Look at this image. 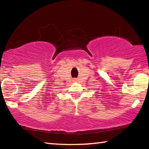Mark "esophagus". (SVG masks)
<instances>
[{"label": "esophagus", "instance_id": "obj_1", "mask_svg": "<svg viewBox=\"0 0 149 149\" xmlns=\"http://www.w3.org/2000/svg\"><path fill=\"white\" fill-rule=\"evenodd\" d=\"M74 81H75V79H74Z\"/></svg>", "mask_w": 149, "mask_h": 149}]
</instances>
